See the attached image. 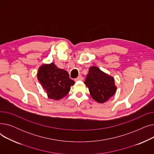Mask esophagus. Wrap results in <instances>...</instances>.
Instances as JSON below:
<instances>
[{
    "label": "esophagus",
    "instance_id": "esophagus-1",
    "mask_svg": "<svg viewBox=\"0 0 154 154\" xmlns=\"http://www.w3.org/2000/svg\"><path fill=\"white\" fill-rule=\"evenodd\" d=\"M83 80V77L81 75H80L77 79H75V81H78V80Z\"/></svg>",
    "mask_w": 154,
    "mask_h": 154
}]
</instances>
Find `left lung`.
I'll return each instance as SVG.
<instances>
[{
  "mask_svg": "<svg viewBox=\"0 0 154 154\" xmlns=\"http://www.w3.org/2000/svg\"><path fill=\"white\" fill-rule=\"evenodd\" d=\"M84 84L88 88L92 98L98 103L107 102L117 91L113 77L95 66H92L88 69Z\"/></svg>",
  "mask_w": 154,
  "mask_h": 154,
  "instance_id": "8db88e82",
  "label": "left lung"
}]
</instances>
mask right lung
Returning <instances> with one entry per match:
<instances>
[{"mask_svg":"<svg viewBox=\"0 0 154 154\" xmlns=\"http://www.w3.org/2000/svg\"><path fill=\"white\" fill-rule=\"evenodd\" d=\"M37 79L45 89L48 99L55 100L66 97L75 82L68 72L57 67L55 63H44L38 68Z\"/></svg>","mask_w":154,"mask_h":154,"instance_id":"obj_1","label":"right lung"}]
</instances>
